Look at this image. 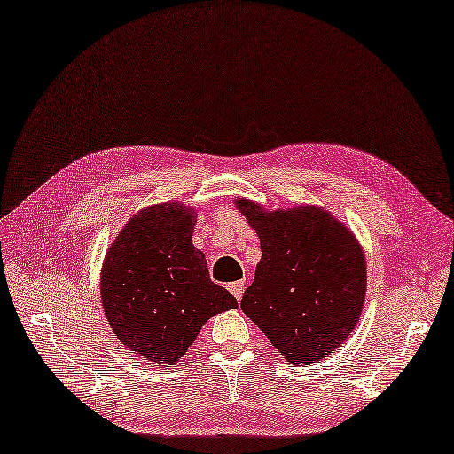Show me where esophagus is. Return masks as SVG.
I'll list each match as a JSON object with an SVG mask.
<instances>
[{
	"label": "esophagus",
	"instance_id": "34e87169",
	"mask_svg": "<svg viewBox=\"0 0 454 454\" xmlns=\"http://www.w3.org/2000/svg\"><path fill=\"white\" fill-rule=\"evenodd\" d=\"M228 288H230V293H232V294L236 296V301H239V298L244 296L246 283H244V281H234V283H230V285H228Z\"/></svg>",
	"mask_w": 454,
	"mask_h": 454
}]
</instances>
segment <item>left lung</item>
<instances>
[{
    "instance_id": "obj_1",
    "label": "left lung",
    "mask_w": 454,
    "mask_h": 454,
    "mask_svg": "<svg viewBox=\"0 0 454 454\" xmlns=\"http://www.w3.org/2000/svg\"><path fill=\"white\" fill-rule=\"evenodd\" d=\"M255 230L262 259L242 310L291 364L317 363L340 349L359 322L366 259L359 239L314 205L267 210L236 199Z\"/></svg>"
}]
</instances>
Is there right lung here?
<instances>
[{
	"instance_id": "right-lung-1",
	"label": "right lung",
	"mask_w": 454,
	"mask_h": 454,
	"mask_svg": "<svg viewBox=\"0 0 454 454\" xmlns=\"http://www.w3.org/2000/svg\"><path fill=\"white\" fill-rule=\"evenodd\" d=\"M197 210L160 202L121 228L101 267V304L117 340L156 366L177 363L212 316L238 308L192 246Z\"/></svg>"
}]
</instances>
